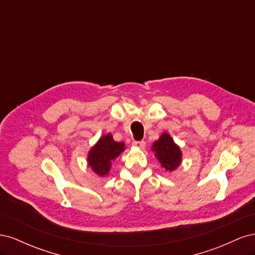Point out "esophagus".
Here are the masks:
<instances>
[{
  "mask_svg": "<svg viewBox=\"0 0 255 255\" xmlns=\"http://www.w3.org/2000/svg\"><path fill=\"white\" fill-rule=\"evenodd\" d=\"M133 145H134V146H137V148H139V149H144L145 142H144L143 140H141V141H134V142H133Z\"/></svg>",
  "mask_w": 255,
  "mask_h": 255,
  "instance_id": "34e87169",
  "label": "esophagus"
}]
</instances>
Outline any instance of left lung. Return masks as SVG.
Returning <instances> with one entry per match:
<instances>
[{
  "label": "left lung",
  "instance_id": "8db88e82",
  "mask_svg": "<svg viewBox=\"0 0 255 255\" xmlns=\"http://www.w3.org/2000/svg\"><path fill=\"white\" fill-rule=\"evenodd\" d=\"M152 151L155 152V156L168 171H173L180 166L182 161V152L180 146L175 144L171 136L163 133L158 140L153 143Z\"/></svg>",
  "mask_w": 255,
  "mask_h": 255
}]
</instances>
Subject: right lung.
Instances as JSON below:
<instances>
[{"label":"right lung","instance_id":"obj_1","mask_svg":"<svg viewBox=\"0 0 255 255\" xmlns=\"http://www.w3.org/2000/svg\"><path fill=\"white\" fill-rule=\"evenodd\" d=\"M125 151V143L113 139L111 134L100 138L88 153V165L98 175H107L111 170L112 161Z\"/></svg>","mask_w":255,"mask_h":255}]
</instances>
